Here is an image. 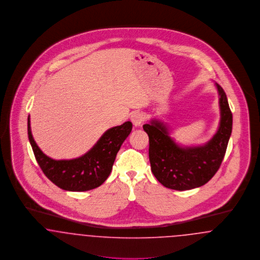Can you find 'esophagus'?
<instances>
[{"label":"esophagus","mask_w":260,"mask_h":260,"mask_svg":"<svg viewBox=\"0 0 260 260\" xmlns=\"http://www.w3.org/2000/svg\"><path fill=\"white\" fill-rule=\"evenodd\" d=\"M144 120H145V115H144L143 112L135 111L134 113H132V115H131V121L133 122L135 127L141 126L142 123L144 122Z\"/></svg>","instance_id":"obj_1"}]
</instances>
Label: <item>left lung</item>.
Returning <instances> with one entry per match:
<instances>
[{"label": "left lung", "instance_id": "1", "mask_svg": "<svg viewBox=\"0 0 260 260\" xmlns=\"http://www.w3.org/2000/svg\"><path fill=\"white\" fill-rule=\"evenodd\" d=\"M219 94L220 123L216 134L204 146L180 147L169 136L164 123L151 120L143 126L149 135V157L154 177L164 187L177 191L206 184L222 164L232 133L233 116L224 90Z\"/></svg>", "mask_w": 260, "mask_h": 260}]
</instances>
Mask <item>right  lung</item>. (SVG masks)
I'll return each instance as SVG.
<instances>
[{
	"instance_id": "right-lung-1",
	"label": "right lung",
	"mask_w": 260,
	"mask_h": 260,
	"mask_svg": "<svg viewBox=\"0 0 260 260\" xmlns=\"http://www.w3.org/2000/svg\"><path fill=\"white\" fill-rule=\"evenodd\" d=\"M27 131L35 158L44 174L58 188L70 191H85L101 186L110 176L116 154L132 130L127 121L109 129L96 145L84 155L69 160H55L47 156L35 143L28 117Z\"/></svg>"
}]
</instances>
